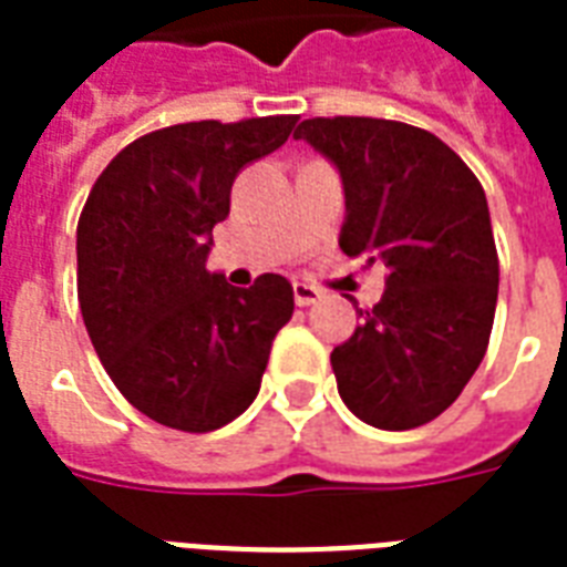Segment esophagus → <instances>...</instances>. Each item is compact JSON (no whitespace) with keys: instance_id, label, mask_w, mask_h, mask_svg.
Wrapping results in <instances>:
<instances>
[{"instance_id":"obj_1","label":"esophagus","mask_w":567,"mask_h":567,"mask_svg":"<svg viewBox=\"0 0 567 567\" xmlns=\"http://www.w3.org/2000/svg\"><path fill=\"white\" fill-rule=\"evenodd\" d=\"M292 296H296V305H299V308H308V305H313V301L323 299V292H320V289L311 287V284H301V280L292 284Z\"/></svg>"}]
</instances>
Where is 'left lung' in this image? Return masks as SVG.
Here are the masks:
<instances>
[{
    "label": "left lung",
    "instance_id": "8db88e82",
    "mask_svg": "<svg viewBox=\"0 0 567 567\" xmlns=\"http://www.w3.org/2000/svg\"><path fill=\"white\" fill-rule=\"evenodd\" d=\"M341 172V250L390 268L332 371L362 423L404 432L456 402L483 362L498 299L486 193L432 132L399 120L311 117L296 130Z\"/></svg>",
    "mask_w": 567,
    "mask_h": 567
}]
</instances>
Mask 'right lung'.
Listing matches in <instances>:
<instances>
[{
    "label": "right lung",
    "instance_id": "add662e5",
    "mask_svg": "<svg viewBox=\"0 0 567 567\" xmlns=\"http://www.w3.org/2000/svg\"><path fill=\"white\" fill-rule=\"evenodd\" d=\"M296 114L198 120L147 132L96 177L78 220V301L126 402L181 432H214L259 392L292 287L210 275V229L244 165L287 142Z\"/></svg>",
    "mask_w": 567,
    "mask_h": 567
}]
</instances>
